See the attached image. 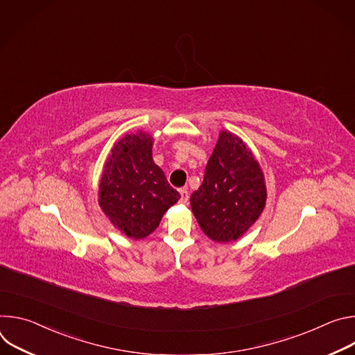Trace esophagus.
<instances>
[{
  "instance_id": "34e87169",
  "label": "esophagus",
  "mask_w": 355,
  "mask_h": 355,
  "mask_svg": "<svg viewBox=\"0 0 355 355\" xmlns=\"http://www.w3.org/2000/svg\"><path fill=\"white\" fill-rule=\"evenodd\" d=\"M180 195H181V202L182 204H187L188 202V199H189V192L187 191V188H182V189H180Z\"/></svg>"
}]
</instances>
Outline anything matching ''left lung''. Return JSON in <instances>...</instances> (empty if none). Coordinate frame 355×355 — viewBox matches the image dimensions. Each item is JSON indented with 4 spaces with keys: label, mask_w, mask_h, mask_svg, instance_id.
<instances>
[{
    "label": "left lung",
    "mask_w": 355,
    "mask_h": 355,
    "mask_svg": "<svg viewBox=\"0 0 355 355\" xmlns=\"http://www.w3.org/2000/svg\"><path fill=\"white\" fill-rule=\"evenodd\" d=\"M266 199L264 175L254 155L236 135L220 132L204 182L191 195L202 232L218 243L237 240L259 219Z\"/></svg>",
    "instance_id": "obj_1"
}]
</instances>
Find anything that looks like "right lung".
I'll use <instances>...</instances> for the list:
<instances>
[{
	"instance_id": "right-lung-1",
	"label": "right lung",
	"mask_w": 355,
	"mask_h": 355,
	"mask_svg": "<svg viewBox=\"0 0 355 355\" xmlns=\"http://www.w3.org/2000/svg\"><path fill=\"white\" fill-rule=\"evenodd\" d=\"M153 140L143 132L122 137L110 155L99 184V205L128 237L153 233L166 211L180 199L151 157Z\"/></svg>"
}]
</instances>
